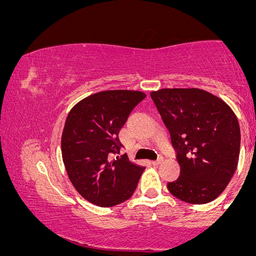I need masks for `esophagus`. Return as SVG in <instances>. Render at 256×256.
<instances>
[{"mask_svg":"<svg viewBox=\"0 0 256 256\" xmlns=\"http://www.w3.org/2000/svg\"><path fill=\"white\" fill-rule=\"evenodd\" d=\"M162 161H164L162 158H160V159H158V160H154V161H152V164H153V166H159L161 162H162Z\"/></svg>","mask_w":256,"mask_h":256,"instance_id":"1","label":"esophagus"}]
</instances>
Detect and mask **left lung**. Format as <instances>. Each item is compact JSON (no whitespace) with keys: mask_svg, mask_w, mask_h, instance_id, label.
Returning a JSON list of instances; mask_svg holds the SVG:
<instances>
[{"mask_svg":"<svg viewBox=\"0 0 256 256\" xmlns=\"http://www.w3.org/2000/svg\"><path fill=\"white\" fill-rule=\"evenodd\" d=\"M172 144L180 176L167 188L176 198L205 204L220 195L234 174L240 128L222 98L198 88H164L150 92Z\"/></svg>","mask_w":256,"mask_h":256,"instance_id":"obj_1","label":"left lung"}]
</instances>
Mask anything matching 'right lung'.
Segmentation results:
<instances>
[{"mask_svg":"<svg viewBox=\"0 0 256 256\" xmlns=\"http://www.w3.org/2000/svg\"><path fill=\"white\" fill-rule=\"evenodd\" d=\"M146 95L136 90H106L81 100L68 114L61 136V154L76 192L102 208L133 195L145 167L120 153V130Z\"/></svg>","mask_w":256,"mask_h":256,"instance_id":"right-lung-1","label":"right lung"}]
</instances>
